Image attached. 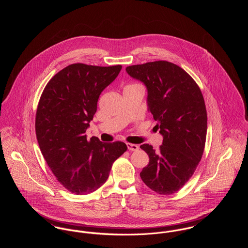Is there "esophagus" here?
Listing matches in <instances>:
<instances>
[{"label":"esophagus","instance_id":"1","mask_svg":"<svg viewBox=\"0 0 248 248\" xmlns=\"http://www.w3.org/2000/svg\"><path fill=\"white\" fill-rule=\"evenodd\" d=\"M127 147H128V149H129L130 151H132V152H136V151H138V150H139V146H138V145H136V144L127 143Z\"/></svg>","mask_w":248,"mask_h":248}]
</instances>
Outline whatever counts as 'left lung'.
Here are the masks:
<instances>
[{
    "instance_id": "left-lung-1",
    "label": "left lung",
    "mask_w": 248,
    "mask_h": 248,
    "mask_svg": "<svg viewBox=\"0 0 248 248\" xmlns=\"http://www.w3.org/2000/svg\"><path fill=\"white\" fill-rule=\"evenodd\" d=\"M126 71L146 86L148 110L163 137L158 151L140 146L150 158L140 177L155 193L172 195L193 176L203 154L207 112L202 91L186 71L167 61L134 65Z\"/></svg>"
}]
</instances>
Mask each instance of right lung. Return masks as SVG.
I'll return each mask as SVG.
<instances>
[{"label": "right lung", "instance_id": "add662e5", "mask_svg": "<svg viewBox=\"0 0 248 248\" xmlns=\"http://www.w3.org/2000/svg\"><path fill=\"white\" fill-rule=\"evenodd\" d=\"M121 69L72 64L48 81L40 97L35 118L40 150L57 180L73 194L97 190L112 163L127 151L124 142L103 143L85 135L100 93Z\"/></svg>", "mask_w": 248, "mask_h": 248}]
</instances>
